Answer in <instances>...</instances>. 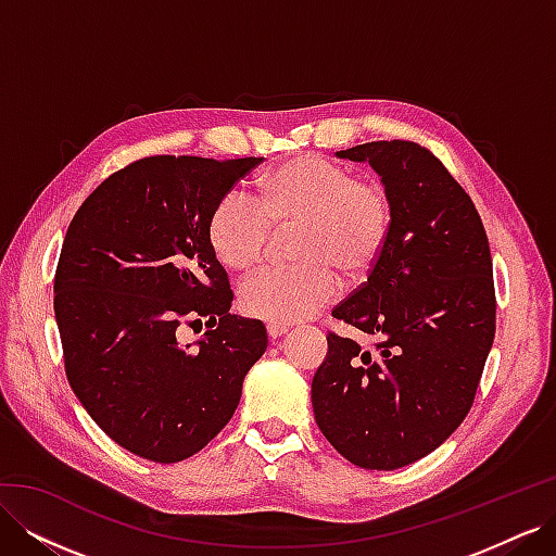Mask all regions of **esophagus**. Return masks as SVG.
<instances>
[{
	"label": "esophagus",
	"mask_w": 556,
	"mask_h": 556,
	"mask_svg": "<svg viewBox=\"0 0 556 556\" xmlns=\"http://www.w3.org/2000/svg\"><path fill=\"white\" fill-rule=\"evenodd\" d=\"M266 333H268V339L276 341V339H280V336L288 333V327H285V325H268Z\"/></svg>",
	"instance_id": "1"
}]
</instances>
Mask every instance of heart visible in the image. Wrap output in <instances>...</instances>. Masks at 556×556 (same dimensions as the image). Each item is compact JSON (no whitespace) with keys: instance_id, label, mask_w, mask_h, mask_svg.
<instances>
[{"instance_id":"obj_1","label":"heart","mask_w":556,"mask_h":556,"mask_svg":"<svg viewBox=\"0 0 556 556\" xmlns=\"http://www.w3.org/2000/svg\"><path fill=\"white\" fill-rule=\"evenodd\" d=\"M299 225V266L262 268L243 280L239 306L248 317L271 325L308 319L339 296L341 276L371 271L390 241L392 206L376 180L355 178L348 166L319 155H301L260 178L252 199L227 192L211 213L208 241L227 268L260 264L271 227Z\"/></svg>"}]
</instances>
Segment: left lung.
<instances>
[{"instance_id":"left-lung-1","label":"left lung","mask_w":556,"mask_h":556,"mask_svg":"<svg viewBox=\"0 0 556 556\" xmlns=\"http://www.w3.org/2000/svg\"><path fill=\"white\" fill-rule=\"evenodd\" d=\"M336 155L374 166L392 229L366 282L331 311L376 350L329 333L313 413L348 462L394 470L445 443L473 406L496 331L492 252L473 201L431 150L394 139Z\"/></svg>"}]
</instances>
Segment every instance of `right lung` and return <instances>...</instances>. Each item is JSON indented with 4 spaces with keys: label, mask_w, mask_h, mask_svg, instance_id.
<instances>
[{
    "label": "right lung",
    "mask_w": 556,
    "mask_h": 556,
    "mask_svg": "<svg viewBox=\"0 0 556 556\" xmlns=\"http://www.w3.org/2000/svg\"><path fill=\"white\" fill-rule=\"evenodd\" d=\"M262 157L155 155L127 164L83 201L55 271L64 371L83 408L137 457L176 464L237 410L266 350L260 319L231 315L208 241L211 213ZM206 316L194 346L175 331Z\"/></svg>",
    "instance_id": "1"
}]
</instances>
